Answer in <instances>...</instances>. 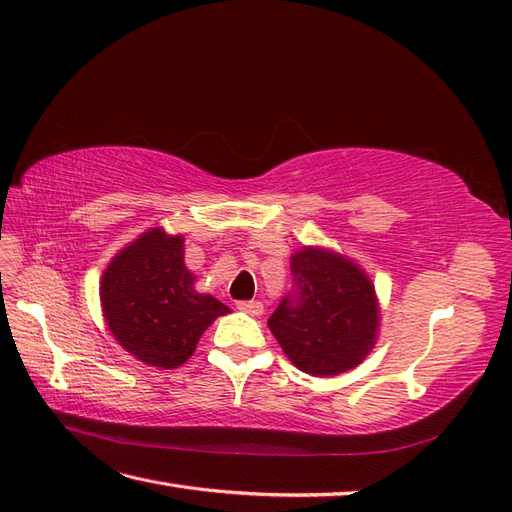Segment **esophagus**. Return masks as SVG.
<instances>
[{
  "mask_svg": "<svg viewBox=\"0 0 512 512\" xmlns=\"http://www.w3.org/2000/svg\"><path fill=\"white\" fill-rule=\"evenodd\" d=\"M237 310L248 314V316H261L264 314V305H261L259 301H240L237 303Z\"/></svg>",
  "mask_w": 512,
  "mask_h": 512,
  "instance_id": "esophagus-1",
  "label": "esophagus"
}]
</instances>
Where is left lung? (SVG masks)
<instances>
[{"mask_svg": "<svg viewBox=\"0 0 512 512\" xmlns=\"http://www.w3.org/2000/svg\"><path fill=\"white\" fill-rule=\"evenodd\" d=\"M296 292L268 318L272 336L299 371L334 377L364 362L379 334L375 285L360 264L323 246L292 253Z\"/></svg>", "mask_w": 512, "mask_h": 512, "instance_id": "8db88e82", "label": "left lung"}]
</instances>
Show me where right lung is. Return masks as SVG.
Instances as JSON below:
<instances>
[{
    "instance_id": "1",
    "label": "right lung",
    "mask_w": 512,
    "mask_h": 512,
    "mask_svg": "<svg viewBox=\"0 0 512 512\" xmlns=\"http://www.w3.org/2000/svg\"><path fill=\"white\" fill-rule=\"evenodd\" d=\"M185 266V237L161 227L141 233L106 266L100 303L106 327L133 358L148 366H183L205 329L231 310L196 290Z\"/></svg>"
}]
</instances>
